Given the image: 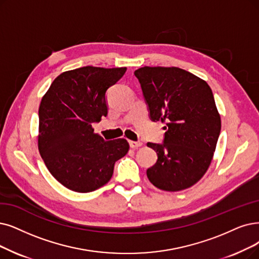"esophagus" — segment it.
<instances>
[{"label": "esophagus", "mask_w": 259, "mask_h": 259, "mask_svg": "<svg viewBox=\"0 0 259 259\" xmlns=\"http://www.w3.org/2000/svg\"><path fill=\"white\" fill-rule=\"evenodd\" d=\"M128 143H130V147H131L132 149H137V148H139V147L142 146V142H140V141H132V140H131Z\"/></svg>", "instance_id": "1"}]
</instances>
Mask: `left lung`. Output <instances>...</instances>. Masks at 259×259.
Masks as SVG:
<instances>
[{"instance_id": "1", "label": "left lung", "mask_w": 259, "mask_h": 259, "mask_svg": "<svg viewBox=\"0 0 259 259\" xmlns=\"http://www.w3.org/2000/svg\"><path fill=\"white\" fill-rule=\"evenodd\" d=\"M150 119L165 122L163 142H148L157 161L147 170L161 190L180 191L207 171L221 131V119L207 82L177 67H143L135 71Z\"/></svg>"}]
</instances>
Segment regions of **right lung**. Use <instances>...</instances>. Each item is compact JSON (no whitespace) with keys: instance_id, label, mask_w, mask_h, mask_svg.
<instances>
[{"instance_id":"obj_1","label":"right lung","mask_w":259,"mask_h":259,"mask_svg":"<svg viewBox=\"0 0 259 259\" xmlns=\"http://www.w3.org/2000/svg\"><path fill=\"white\" fill-rule=\"evenodd\" d=\"M126 68L82 67L52 82L39 106L38 149L51 174L70 190L86 193L109 182L125 156V139L106 141L92 123L107 116L106 91Z\"/></svg>"}]
</instances>
